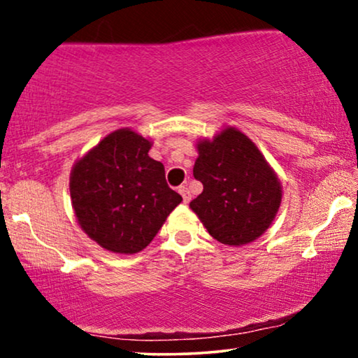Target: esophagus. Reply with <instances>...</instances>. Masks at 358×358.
Instances as JSON below:
<instances>
[{
	"mask_svg": "<svg viewBox=\"0 0 358 358\" xmlns=\"http://www.w3.org/2000/svg\"><path fill=\"white\" fill-rule=\"evenodd\" d=\"M179 194L182 195L184 203H189V200H190V192H189V189L185 187V185H180V187H179Z\"/></svg>",
	"mask_w": 358,
	"mask_h": 358,
	"instance_id": "obj_1",
	"label": "esophagus"
}]
</instances>
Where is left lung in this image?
Returning <instances> with one entry per match:
<instances>
[{"mask_svg":"<svg viewBox=\"0 0 358 358\" xmlns=\"http://www.w3.org/2000/svg\"><path fill=\"white\" fill-rule=\"evenodd\" d=\"M194 178L202 194L189 207L210 236L227 246L256 241L271 227L282 203V182L256 143L227 125L195 143Z\"/></svg>","mask_w":358,"mask_h":358,"instance_id":"1","label":"left lung"}]
</instances>
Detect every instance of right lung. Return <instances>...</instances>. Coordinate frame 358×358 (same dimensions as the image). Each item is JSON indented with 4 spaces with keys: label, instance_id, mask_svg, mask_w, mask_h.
Here are the masks:
<instances>
[{
    "label": "right lung",
    "instance_id": "1",
    "mask_svg": "<svg viewBox=\"0 0 358 358\" xmlns=\"http://www.w3.org/2000/svg\"><path fill=\"white\" fill-rule=\"evenodd\" d=\"M151 145L125 127L73 164L70 195L78 224L106 251H143L182 202L166 184L163 163L148 156Z\"/></svg>",
    "mask_w": 358,
    "mask_h": 358
}]
</instances>
